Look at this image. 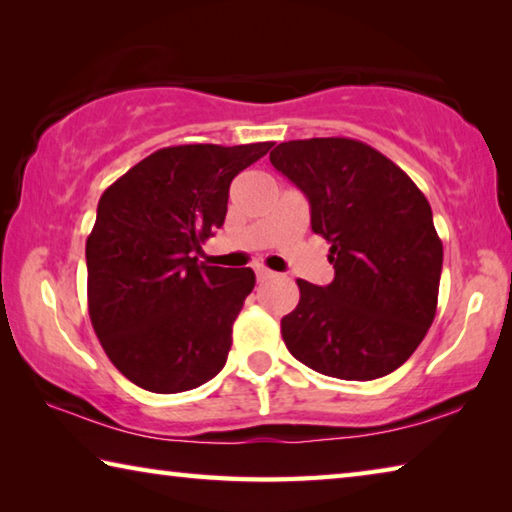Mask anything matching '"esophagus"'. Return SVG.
I'll use <instances>...</instances> for the list:
<instances>
[{
  "label": "esophagus",
  "instance_id": "esophagus-1",
  "mask_svg": "<svg viewBox=\"0 0 512 512\" xmlns=\"http://www.w3.org/2000/svg\"><path fill=\"white\" fill-rule=\"evenodd\" d=\"M255 275L259 282H264V280H268V277H273V271H268L266 266H255Z\"/></svg>",
  "mask_w": 512,
  "mask_h": 512
}]
</instances>
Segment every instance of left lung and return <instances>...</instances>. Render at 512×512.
<instances>
[{"instance_id": "1", "label": "left lung", "mask_w": 512, "mask_h": 512, "mask_svg": "<svg viewBox=\"0 0 512 512\" xmlns=\"http://www.w3.org/2000/svg\"><path fill=\"white\" fill-rule=\"evenodd\" d=\"M271 164L307 196L334 264L327 287L298 280V307L282 318L289 352L350 381L397 370L436 316L443 241L429 201L395 162L350 137L282 142Z\"/></svg>"}]
</instances>
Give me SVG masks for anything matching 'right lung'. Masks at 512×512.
Returning a JSON list of instances; mask_svg holds the SVG:
<instances>
[{"label":"right lung","instance_id":"obj_1","mask_svg":"<svg viewBox=\"0 0 512 512\" xmlns=\"http://www.w3.org/2000/svg\"><path fill=\"white\" fill-rule=\"evenodd\" d=\"M271 146H167L99 198L85 244L90 320L108 359L144 391H192L225 366L255 273L194 253L223 225L232 178Z\"/></svg>","mask_w":512,"mask_h":512}]
</instances>
